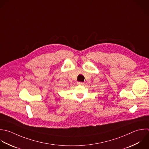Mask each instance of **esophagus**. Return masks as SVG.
I'll return each instance as SVG.
<instances>
[{"label": "esophagus", "instance_id": "obj_1", "mask_svg": "<svg viewBox=\"0 0 149 149\" xmlns=\"http://www.w3.org/2000/svg\"><path fill=\"white\" fill-rule=\"evenodd\" d=\"M77 84H78V85H83L84 84V82H77Z\"/></svg>", "mask_w": 149, "mask_h": 149}]
</instances>
